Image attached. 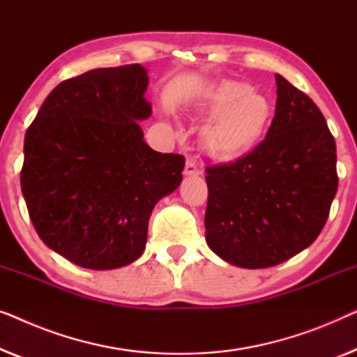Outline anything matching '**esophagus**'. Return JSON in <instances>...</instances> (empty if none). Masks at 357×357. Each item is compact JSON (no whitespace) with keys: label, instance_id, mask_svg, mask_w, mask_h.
<instances>
[{"label":"esophagus","instance_id":"1","mask_svg":"<svg viewBox=\"0 0 357 357\" xmlns=\"http://www.w3.org/2000/svg\"><path fill=\"white\" fill-rule=\"evenodd\" d=\"M185 175H190V177H195V175H199V169H198V165L195 164V160H192V159H187V164H185Z\"/></svg>","mask_w":357,"mask_h":357}]
</instances>
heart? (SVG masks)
<instances>
[{
  "label": "heart",
  "mask_w": 357,
  "mask_h": 357,
  "mask_svg": "<svg viewBox=\"0 0 357 357\" xmlns=\"http://www.w3.org/2000/svg\"><path fill=\"white\" fill-rule=\"evenodd\" d=\"M204 114H214L203 131V143L219 159L245 154L261 139L273 116L266 96L241 81H224L202 99Z\"/></svg>",
  "instance_id": "1"
}]
</instances>
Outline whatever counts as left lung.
I'll use <instances>...</instances> for the list:
<instances>
[{
  "label": "left lung",
  "mask_w": 357,
  "mask_h": 357,
  "mask_svg": "<svg viewBox=\"0 0 357 357\" xmlns=\"http://www.w3.org/2000/svg\"><path fill=\"white\" fill-rule=\"evenodd\" d=\"M265 139L232 162L208 165L206 242L241 268L280 265L319 237L338 190L336 144L309 96L276 75Z\"/></svg>",
  "instance_id": "8db88e82"
}]
</instances>
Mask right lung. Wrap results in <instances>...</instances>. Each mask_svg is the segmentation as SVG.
Here are the masks:
<instances>
[{"instance_id":"1","label":"right lung","mask_w":357,"mask_h":357,"mask_svg":"<svg viewBox=\"0 0 357 357\" xmlns=\"http://www.w3.org/2000/svg\"><path fill=\"white\" fill-rule=\"evenodd\" d=\"M139 65L63 81L24 139L21 187L43 243L89 270L130 265L144 252L155 203L182 182L185 158L151 149Z\"/></svg>"}]
</instances>
